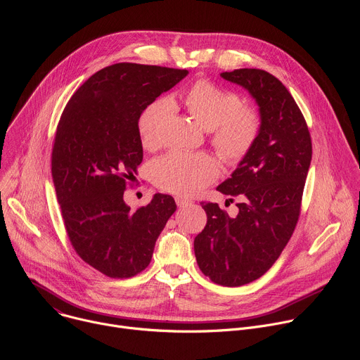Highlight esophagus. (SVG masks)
Returning a JSON list of instances; mask_svg holds the SVG:
<instances>
[{
  "mask_svg": "<svg viewBox=\"0 0 360 360\" xmlns=\"http://www.w3.org/2000/svg\"><path fill=\"white\" fill-rule=\"evenodd\" d=\"M175 202H176V205H178L179 208L188 207V205L192 203V200H189V199H186V198H182V196H176V198H175Z\"/></svg>",
  "mask_w": 360,
  "mask_h": 360,
  "instance_id": "obj_1",
  "label": "esophagus"
}]
</instances>
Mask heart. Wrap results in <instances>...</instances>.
<instances>
[{
  "instance_id": "heart-1",
  "label": "heart",
  "mask_w": 360,
  "mask_h": 360,
  "mask_svg": "<svg viewBox=\"0 0 360 360\" xmlns=\"http://www.w3.org/2000/svg\"><path fill=\"white\" fill-rule=\"evenodd\" d=\"M186 111L205 129H211V143L218 157L238 164L253 146L262 127L259 111L242 105L240 96L208 79L196 81L182 98ZM174 105L169 98H160L141 112L138 134L145 148L157 146L160 132ZM219 175L217 162L208 153L172 150L150 165L155 185L176 195H192L214 182Z\"/></svg>"
}]
</instances>
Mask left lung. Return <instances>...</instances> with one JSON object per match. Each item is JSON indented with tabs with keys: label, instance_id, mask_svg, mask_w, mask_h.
Wrapping results in <instances>:
<instances>
[{
	"label": "left lung",
	"instance_id": "1",
	"mask_svg": "<svg viewBox=\"0 0 360 360\" xmlns=\"http://www.w3.org/2000/svg\"><path fill=\"white\" fill-rule=\"evenodd\" d=\"M259 105L261 132L232 176L217 189L238 196L236 217L218 203L200 202L207 225L193 249L199 269L214 283L242 286L266 274L289 242L300 215L312 139L290 92L272 74L240 68L222 72Z\"/></svg>",
	"mask_w": 360,
	"mask_h": 360
}]
</instances>
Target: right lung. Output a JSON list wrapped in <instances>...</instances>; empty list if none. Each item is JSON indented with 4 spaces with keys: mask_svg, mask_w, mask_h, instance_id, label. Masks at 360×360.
<instances>
[{
    "mask_svg": "<svg viewBox=\"0 0 360 360\" xmlns=\"http://www.w3.org/2000/svg\"><path fill=\"white\" fill-rule=\"evenodd\" d=\"M188 75L186 70L120 63L89 77L57 127L51 172L67 235L79 258L115 279L142 272L176 210L155 193L135 211L124 202L142 162L141 112Z\"/></svg>",
    "mask_w": 360,
    "mask_h": 360,
    "instance_id": "1",
    "label": "right lung"
}]
</instances>
